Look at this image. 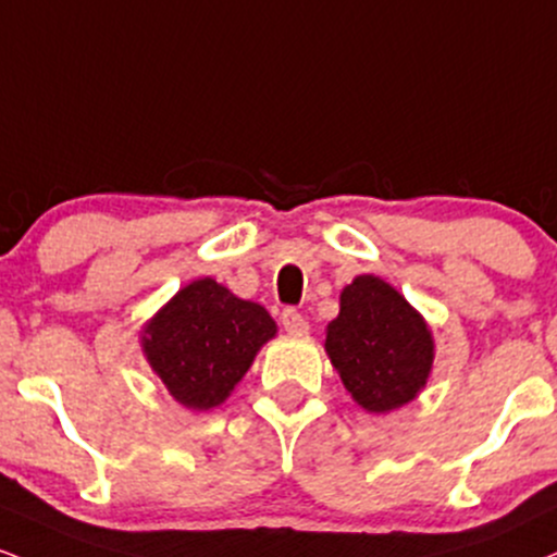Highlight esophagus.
<instances>
[{
	"label": "esophagus",
	"instance_id": "obj_1",
	"mask_svg": "<svg viewBox=\"0 0 557 557\" xmlns=\"http://www.w3.org/2000/svg\"><path fill=\"white\" fill-rule=\"evenodd\" d=\"M283 326L287 334H306L308 332V321L300 317L296 308H285L283 311Z\"/></svg>",
	"mask_w": 557,
	"mask_h": 557
}]
</instances>
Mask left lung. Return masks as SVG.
I'll return each mask as SVG.
<instances>
[{
	"label": "left lung",
	"mask_w": 557,
	"mask_h": 557,
	"mask_svg": "<svg viewBox=\"0 0 557 557\" xmlns=\"http://www.w3.org/2000/svg\"><path fill=\"white\" fill-rule=\"evenodd\" d=\"M324 350L352 401L371 414L410 405L433 371L435 343L423 313L376 274H358L339 293Z\"/></svg>",
	"instance_id": "obj_1"
}]
</instances>
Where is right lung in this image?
<instances>
[{"instance_id":"1","label":"right lung","mask_w":557,"mask_h":557,"mask_svg":"<svg viewBox=\"0 0 557 557\" xmlns=\"http://www.w3.org/2000/svg\"><path fill=\"white\" fill-rule=\"evenodd\" d=\"M274 337L277 324L264 306L199 277L145 321L139 345L171 397L186 410L207 412L231 397Z\"/></svg>"}]
</instances>
